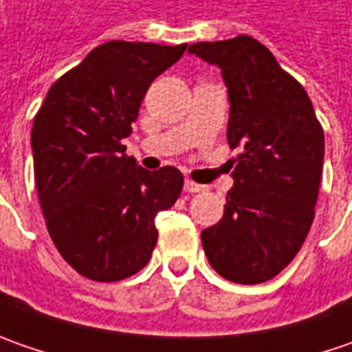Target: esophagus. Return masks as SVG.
<instances>
[{"label": "esophagus", "mask_w": 352, "mask_h": 352, "mask_svg": "<svg viewBox=\"0 0 352 352\" xmlns=\"http://www.w3.org/2000/svg\"><path fill=\"white\" fill-rule=\"evenodd\" d=\"M184 192H188V194H197V192H204V186H201V184L192 182V180H186V182H184Z\"/></svg>", "instance_id": "obj_1"}]
</instances>
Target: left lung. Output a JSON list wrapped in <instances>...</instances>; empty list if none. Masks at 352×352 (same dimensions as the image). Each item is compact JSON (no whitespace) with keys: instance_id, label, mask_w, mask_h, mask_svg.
<instances>
[{"instance_id":"8db88e82","label":"left lung","mask_w":352,"mask_h":352,"mask_svg":"<svg viewBox=\"0 0 352 352\" xmlns=\"http://www.w3.org/2000/svg\"><path fill=\"white\" fill-rule=\"evenodd\" d=\"M188 52L221 68L231 103L227 141L241 148L223 217L201 231V245L225 280L261 284L292 263L309 233L323 127L304 86L256 38L196 43Z\"/></svg>"}]
</instances>
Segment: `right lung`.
<instances>
[{"label": "right lung", "instance_id": "obj_1", "mask_svg": "<svg viewBox=\"0 0 352 352\" xmlns=\"http://www.w3.org/2000/svg\"><path fill=\"white\" fill-rule=\"evenodd\" d=\"M188 45L109 41L60 76L34 116V182L47 229L78 274L117 282L151 261L155 217L178 199L182 172H148L123 139L156 76Z\"/></svg>", "mask_w": 352, "mask_h": 352}]
</instances>
